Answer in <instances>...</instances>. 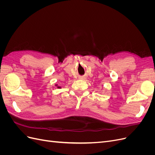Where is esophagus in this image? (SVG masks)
<instances>
[{"label":"esophagus","instance_id":"34e87169","mask_svg":"<svg viewBox=\"0 0 155 155\" xmlns=\"http://www.w3.org/2000/svg\"><path fill=\"white\" fill-rule=\"evenodd\" d=\"M79 79H81V80H85L86 79V76H82L79 77Z\"/></svg>","mask_w":155,"mask_h":155}]
</instances>
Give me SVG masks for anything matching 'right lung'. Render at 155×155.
Returning <instances> with one entry per match:
<instances>
[{
  "label": "right lung",
  "mask_w": 155,
  "mask_h": 155,
  "mask_svg": "<svg viewBox=\"0 0 155 155\" xmlns=\"http://www.w3.org/2000/svg\"><path fill=\"white\" fill-rule=\"evenodd\" d=\"M58 88H61V87H58Z\"/></svg>",
  "instance_id": "add662e5"
}]
</instances>
